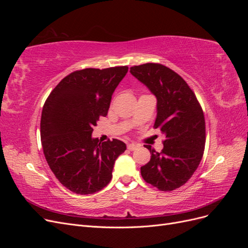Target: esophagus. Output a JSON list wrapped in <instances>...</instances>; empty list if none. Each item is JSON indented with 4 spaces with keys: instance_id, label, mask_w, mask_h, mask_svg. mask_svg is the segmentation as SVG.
<instances>
[{
    "instance_id": "1",
    "label": "esophagus",
    "mask_w": 248,
    "mask_h": 248,
    "mask_svg": "<svg viewBox=\"0 0 248 248\" xmlns=\"http://www.w3.org/2000/svg\"><path fill=\"white\" fill-rule=\"evenodd\" d=\"M140 146L138 144H133V142H131V144H128L127 145V148H128V150H130V151H133V150H136L137 148H139Z\"/></svg>"
}]
</instances>
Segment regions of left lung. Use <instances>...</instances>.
I'll return each instance as SVG.
<instances>
[{
	"mask_svg": "<svg viewBox=\"0 0 248 248\" xmlns=\"http://www.w3.org/2000/svg\"><path fill=\"white\" fill-rule=\"evenodd\" d=\"M130 73L156 97L154 127L166 134L160 153L145 145L151 159L140 168L141 177L159 190H174L188 181L202 160L204 112L186 81L168 67L147 63L131 67Z\"/></svg>",
	"mask_w": 248,
	"mask_h": 248,
	"instance_id": "left-lung-1",
	"label": "left lung"
}]
</instances>
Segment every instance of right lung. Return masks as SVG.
Instances as JSON below:
<instances>
[{
  "instance_id": "right-lung-1",
  "label": "right lung",
  "mask_w": 248,
  "mask_h": 248,
  "mask_svg": "<svg viewBox=\"0 0 248 248\" xmlns=\"http://www.w3.org/2000/svg\"><path fill=\"white\" fill-rule=\"evenodd\" d=\"M127 71V66L74 71L44 103L43 153L57 179L72 192L92 194L106 187L116 159L126 150L123 141L99 142L92 132L99 118L108 115L111 96Z\"/></svg>"
}]
</instances>
